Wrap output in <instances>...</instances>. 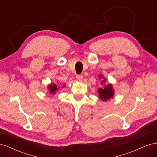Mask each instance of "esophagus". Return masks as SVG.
<instances>
[{
  "mask_svg": "<svg viewBox=\"0 0 157 157\" xmlns=\"http://www.w3.org/2000/svg\"><path fill=\"white\" fill-rule=\"evenodd\" d=\"M76 78H77V81L81 82L82 80V79H83V77H82V75H78L76 76Z\"/></svg>",
  "mask_w": 157,
  "mask_h": 157,
  "instance_id": "obj_1",
  "label": "esophagus"
}]
</instances>
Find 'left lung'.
<instances>
[{
    "label": "left lung",
    "instance_id": "left-lung-1",
    "mask_svg": "<svg viewBox=\"0 0 157 157\" xmlns=\"http://www.w3.org/2000/svg\"><path fill=\"white\" fill-rule=\"evenodd\" d=\"M98 78L101 80L100 84L102 86L98 90L99 98L103 101H107L109 99L113 98L114 95H115V90H114L112 84H105L106 78L104 77L103 75L99 74L98 75Z\"/></svg>",
    "mask_w": 157,
    "mask_h": 157
}]
</instances>
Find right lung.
<instances>
[{"label": "right lung", "instance_id": "add662e5", "mask_svg": "<svg viewBox=\"0 0 157 157\" xmlns=\"http://www.w3.org/2000/svg\"><path fill=\"white\" fill-rule=\"evenodd\" d=\"M62 87H65V84L63 85ZM47 89H48L50 95H53V96H54L56 92L59 90V87L58 86H57L56 84L50 83L48 85V86H47Z\"/></svg>", "mask_w": 157, "mask_h": 157}]
</instances>
